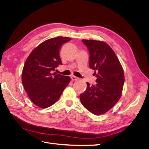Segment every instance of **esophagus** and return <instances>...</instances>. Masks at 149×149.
<instances>
[{"instance_id": "obj_1", "label": "esophagus", "mask_w": 149, "mask_h": 149, "mask_svg": "<svg viewBox=\"0 0 149 149\" xmlns=\"http://www.w3.org/2000/svg\"><path fill=\"white\" fill-rule=\"evenodd\" d=\"M71 79L73 80V81H76V80H78V79H79V78H78V77H76V76H71Z\"/></svg>"}]
</instances>
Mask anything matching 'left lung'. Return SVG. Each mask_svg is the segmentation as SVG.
I'll return each instance as SVG.
<instances>
[{"instance_id": "obj_1", "label": "left lung", "mask_w": 149, "mask_h": 149, "mask_svg": "<svg viewBox=\"0 0 149 149\" xmlns=\"http://www.w3.org/2000/svg\"><path fill=\"white\" fill-rule=\"evenodd\" d=\"M89 53V67L96 74L97 83L80 94L83 106L95 115L110 110L120 97L124 83L123 69L112 48L102 41L82 40Z\"/></svg>"}]
</instances>
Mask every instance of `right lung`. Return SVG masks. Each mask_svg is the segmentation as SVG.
Here are the masks:
<instances>
[{"label":"right lung","mask_w":149,"mask_h":149,"mask_svg":"<svg viewBox=\"0 0 149 149\" xmlns=\"http://www.w3.org/2000/svg\"><path fill=\"white\" fill-rule=\"evenodd\" d=\"M70 40L63 37L47 40L35 48L25 61L22 84L30 100L40 108L55 104L70 81V76L52 74L58 65H62V45Z\"/></svg>","instance_id":"right-lung-1"}]
</instances>
